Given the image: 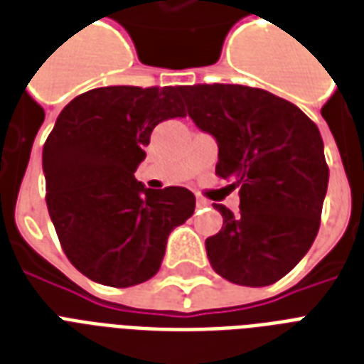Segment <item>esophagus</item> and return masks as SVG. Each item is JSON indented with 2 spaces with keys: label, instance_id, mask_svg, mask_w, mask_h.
<instances>
[{
  "label": "esophagus",
  "instance_id": "obj_1",
  "mask_svg": "<svg viewBox=\"0 0 364 364\" xmlns=\"http://www.w3.org/2000/svg\"><path fill=\"white\" fill-rule=\"evenodd\" d=\"M196 205H198V208H205V205H210V202L205 198H202V196H196Z\"/></svg>",
  "mask_w": 364,
  "mask_h": 364
}]
</instances>
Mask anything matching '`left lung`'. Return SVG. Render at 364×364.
Instances as JSON below:
<instances>
[{"label":"left lung","instance_id":"obj_1","mask_svg":"<svg viewBox=\"0 0 364 364\" xmlns=\"http://www.w3.org/2000/svg\"><path fill=\"white\" fill-rule=\"evenodd\" d=\"M188 117L215 137L217 176L240 187V213L223 204V228L205 240L211 268L264 287L299 264L316 240L328 185L323 139L287 100L242 85L181 88Z\"/></svg>","mask_w":364,"mask_h":364}]
</instances>
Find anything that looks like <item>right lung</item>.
<instances>
[{"label": "right lung", "mask_w": 364, "mask_h": 364, "mask_svg": "<svg viewBox=\"0 0 364 364\" xmlns=\"http://www.w3.org/2000/svg\"><path fill=\"white\" fill-rule=\"evenodd\" d=\"M181 88L104 87L77 96L43 147L47 208L77 270L109 287L159 272L168 236L194 213L185 187L147 188L134 177L159 122L185 117Z\"/></svg>", "instance_id": "obj_1"}]
</instances>
